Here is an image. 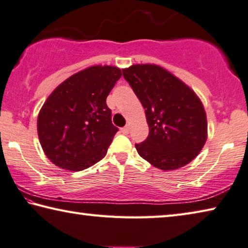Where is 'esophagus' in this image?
<instances>
[{"label": "esophagus", "mask_w": 248, "mask_h": 248, "mask_svg": "<svg viewBox=\"0 0 248 248\" xmlns=\"http://www.w3.org/2000/svg\"><path fill=\"white\" fill-rule=\"evenodd\" d=\"M121 131H122V133L125 134V135H127V134L129 133V128H128V126H125V127L122 128Z\"/></svg>", "instance_id": "obj_1"}]
</instances>
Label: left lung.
<instances>
[{
    "label": "left lung",
    "instance_id": "obj_1",
    "mask_svg": "<svg viewBox=\"0 0 248 248\" xmlns=\"http://www.w3.org/2000/svg\"><path fill=\"white\" fill-rule=\"evenodd\" d=\"M123 77L145 108L148 137L135 144L154 167L173 170L188 165L205 144L208 123L203 105L191 89L156 64H134Z\"/></svg>",
    "mask_w": 248,
    "mask_h": 248
}]
</instances>
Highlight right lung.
I'll list each match as a JSON object with an SVG mask.
<instances>
[{"label":"right lung","instance_id":"1","mask_svg":"<svg viewBox=\"0 0 248 248\" xmlns=\"http://www.w3.org/2000/svg\"><path fill=\"white\" fill-rule=\"evenodd\" d=\"M121 77L116 67L92 66L64 80L48 96L37 132L45 155L56 166L80 171L107 155L119 131L107 97Z\"/></svg>","mask_w":248,"mask_h":248}]
</instances>
